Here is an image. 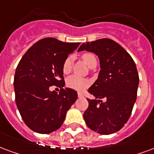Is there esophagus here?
<instances>
[{
	"label": "esophagus",
	"instance_id": "esophagus-1",
	"mask_svg": "<svg viewBox=\"0 0 154 154\" xmlns=\"http://www.w3.org/2000/svg\"><path fill=\"white\" fill-rule=\"evenodd\" d=\"M77 95H78V97H79V98L84 97V96H83V94H82V93H78V94H77Z\"/></svg>",
	"mask_w": 154,
	"mask_h": 154
}]
</instances>
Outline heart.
Segmentation results:
<instances>
[{"label": "heart", "instance_id": "heart-1", "mask_svg": "<svg viewBox=\"0 0 154 154\" xmlns=\"http://www.w3.org/2000/svg\"><path fill=\"white\" fill-rule=\"evenodd\" d=\"M82 58L90 68L96 66L97 60H96V57L94 54H92V53H84L82 55ZM72 58L70 56H68L66 58L63 63V72L64 74L69 73L72 70ZM89 84H90V82H89V81L87 79L78 77V76H76V75H72V76L68 77L67 78V81H66L67 86L69 87V88L76 90V91H83L84 89H86L89 86Z\"/></svg>", "mask_w": 154, "mask_h": 154}]
</instances>
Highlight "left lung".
I'll return each instance as SVG.
<instances>
[{"mask_svg":"<svg viewBox=\"0 0 154 154\" xmlns=\"http://www.w3.org/2000/svg\"><path fill=\"white\" fill-rule=\"evenodd\" d=\"M82 51L98 55L100 64L98 79L88 90L95 99H87L83 118L91 130L110 135L122 129L131 114L139 86L136 65L127 51L111 39L83 43L78 49Z\"/></svg>","mask_w":154,"mask_h":154,"instance_id":"8db88e82","label":"left lung"}]
</instances>
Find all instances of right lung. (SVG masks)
I'll return each mask as SVG.
<instances>
[{"label":"right lung","instance_id":"obj_1","mask_svg":"<svg viewBox=\"0 0 154 154\" xmlns=\"http://www.w3.org/2000/svg\"><path fill=\"white\" fill-rule=\"evenodd\" d=\"M80 45L47 37L28 49L17 66L14 79L15 102L25 124L32 131L49 134L62 126L77 93L63 88V63ZM59 86L60 93L49 91Z\"/></svg>","mask_w":154,"mask_h":154}]
</instances>
